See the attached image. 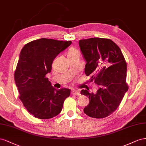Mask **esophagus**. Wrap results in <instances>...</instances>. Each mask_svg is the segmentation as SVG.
I'll return each mask as SVG.
<instances>
[{"instance_id":"34e87169","label":"esophagus","mask_w":146,"mask_h":146,"mask_svg":"<svg viewBox=\"0 0 146 146\" xmlns=\"http://www.w3.org/2000/svg\"><path fill=\"white\" fill-rule=\"evenodd\" d=\"M72 94L74 95H80V92L77 90H74L72 92Z\"/></svg>"}]
</instances>
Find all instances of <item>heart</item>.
Masks as SVG:
<instances>
[{"label":"heart","instance_id":"obj_1","mask_svg":"<svg viewBox=\"0 0 146 146\" xmlns=\"http://www.w3.org/2000/svg\"><path fill=\"white\" fill-rule=\"evenodd\" d=\"M75 52H77V51H76V50L75 49H74V48H72V49H70V51H69V52H68V55L72 54L74 53Z\"/></svg>","mask_w":146,"mask_h":146}]
</instances>
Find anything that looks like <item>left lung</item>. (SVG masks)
<instances>
[{"instance_id":"obj_1","label":"left lung","mask_w":146,"mask_h":146,"mask_svg":"<svg viewBox=\"0 0 146 146\" xmlns=\"http://www.w3.org/2000/svg\"><path fill=\"white\" fill-rule=\"evenodd\" d=\"M79 45L86 62L85 73L98 86L95 94L81 91L89 98L84 112L90 117H106L117 109L128 90L126 62L119 47L110 39L81 40Z\"/></svg>"}]
</instances>
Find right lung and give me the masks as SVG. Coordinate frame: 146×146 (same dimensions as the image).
<instances>
[{
    "label": "right lung",
    "instance_id": "add662e5",
    "mask_svg": "<svg viewBox=\"0 0 146 146\" xmlns=\"http://www.w3.org/2000/svg\"><path fill=\"white\" fill-rule=\"evenodd\" d=\"M72 41L40 38L26 44L21 51L15 73L19 99L29 113L40 119L55 117L62 111L70 89L57 90L46 74L51 72L53 60Z\"/></svg>",
    "mask_w": 146,
    "mask_h": 146
}]
</instances>
